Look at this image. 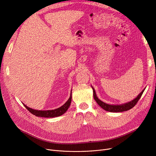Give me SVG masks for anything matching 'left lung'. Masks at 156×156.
<instances>
[{
  "label": "left lung",
  "instance_id": "8db88e82",
  "mask_svg": "<svg viewBox=\"0 0 156 156\" xmlns=\"http://www.w3.org/2000/svg\"><path fill=\"white\" fill-rule=\"evenodd\" d=\"M93 89V92H94V99L95 100L96 102L99 104L101 107L104 109L105 111H109V112H123V111H126L128 110H129L132 109V108H133L134 106L136 105V104L138 102V101H139V99H140V97L144 91V90L142 91V92L139 94L137 97H136L135 99H133V101H132L126 103L125 104H122V105H110V104H105L103 102H102L101 100H99L98 99V97L96 95L95 92L94 88L92 87Z\"/></svg>",
  "mask_w": 156,
  "mask_h": 156
}]
</instances>
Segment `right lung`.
<instances>
[{"mask_svg":"<svg viewBox=\"0 0 156 156\" xmlns=\"http://www.w3.org/2000/svg\"><path fill=\"white\" fill-rule=\"evenodd\" d=\"M71 102V92L69 97V99L61 108L56 109L54 110H49V111H37L29 108L26 105H24L28 111H29L31 114L35 115L38 117H44V118H54L61 116L62 114L65 113L69 108Z\"/></svg>","mask_w":156,"mask_h":156,"instance_id":"obj_1","label":"right lung"}]
</instances>
